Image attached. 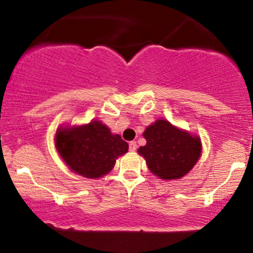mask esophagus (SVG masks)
Returning a JSON list of instances; mask_svg holds the SVG:
<instances>
[{"label":"esophagus","mask_w":253,"mask_h":253,"mask_svg":"<svg viewBox=\"0 0 253 253\" xmlns=\"http://www.w3.org/2000/svg\"><path fill=\"white\" fill-rule=\"evenodd\" d=\"M128 150L130 151V152H134V151L136 150V143H135V141H129Z\"/></svg>","instance_id":"obj_1"}]
</instances>
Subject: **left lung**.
Instances as JSON below:
<instances>
[{
	"label": "left lung",
	"instance_id": "8db88e82",
	"mask_svg": "<svg viewBox=\"0 0 253 253\" xmlns=\"http://www.w3.org/2000/svg\"><path fill=\"white\" fill-rule=\"evenodd\" d=\"M146 145L138 152L159 178L178 179L188 173L201 155V141L165 120H157L144 132Z\"/></svg>",
	"mask_w": 253,
	"mask_h": 253
}]
</instances>
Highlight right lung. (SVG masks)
<instances>
[{"instance_id": "1", "label": "right lung", "mask_w": 253, "mask_h": 253, "mask_svg": "<svg viewBox=\"0 0 253 253\" xmlns=\"http://www.w3.org/2000/svg\"><path fill=\"white\" fill-rule=\"evenodd\" d=\"M56 146L69 168L88 178L108 173L115 165V159L128 151V144L119 134H112L100 121L58 129Z\"/></svg>"}]
</instances>
